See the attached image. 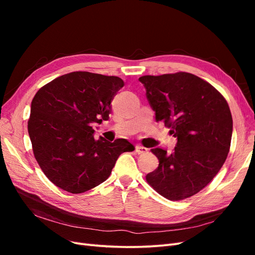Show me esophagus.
<instances>
[{
  "label": "esophagus",
  "instance_id": "1",
  "mask_svg": "<svg viewBox=\"0 0 255 255\" xmlns=\"http://www.w3.org/2000/svg\"><path fill=\"white\" fill-rule=\"evenodd\" d=\"M135 151H136L137 154H144V153L148 152V149L144 148V146H141V145H136Z\"/></svg>",
  "mask_w": 255,
  "mask_h": 255
}]
</instances>
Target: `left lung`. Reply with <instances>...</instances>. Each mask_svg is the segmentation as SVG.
Returning a JSON list of instances; mask_svg holds the SVG:
<instances>
[{"label":"left lung","mask_w":255,"mask_h":255,"mask_svg":"<svg viewBox=\"0 0 255 255\" xmlns=\"http://www.w3.org/2000/svg\"><path fill=\"white\" fill-rule=\"evenodd\" d=\"M156 121L177 139L171 154L152 149L159 164L145 179L160 196L179 201L196 195L225 164L233 120L226 99L210 83L187 72L139 78Z\"/></svg>","instance_id":"left-lung-1"}]
</instances>
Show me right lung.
Masks as SVG:
<instances>
[{"label": "right lung", "instance_id": "right-lung-1", "mask_svg": "<svg viewBox=\"0 0 255 255\" xmlns=\"http://www.w3.org/2000/svg\"><path fill=\"white\" fill-rule=\"evenodd\" d=\"M125 86L118 76L76 71L53 80L35 95L27 122L33 152L57 187L82 194L109 179L123 152L134 145L94 137L96 123L109 120L112 101Z\"/></svg>", "mask_w": 255, "mask_h": 255}]
</instances>
